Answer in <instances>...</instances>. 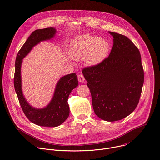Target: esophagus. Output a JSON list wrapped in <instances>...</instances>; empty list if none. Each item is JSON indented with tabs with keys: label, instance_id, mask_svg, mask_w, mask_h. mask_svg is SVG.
Returning <instances> with one entry per match:
<instances>
[{
	"label": "esophagus",
	"instance_id": "1",
	"mask_svg": "<svg viewBox=\"0 0 160 160\" xmlns=\"http://www.w3.org/2000/svg\"><path fill=\"white\" fill-rule=\"evenodd\" d=\"M78 80L79 81V82H81V83H83L85 81V78H84V77L82 74H79L78 76Z\"/></svg>",
	"mask_w": 160,
	"mask_h": 160
}]
</instances>
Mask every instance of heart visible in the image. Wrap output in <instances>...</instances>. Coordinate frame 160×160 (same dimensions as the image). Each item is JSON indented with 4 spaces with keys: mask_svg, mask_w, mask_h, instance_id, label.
<instances>
[{
    "mask_svg": "<svg viewBox=\"0 0 160 160\" xmlns=\"http://www.w3.org/2000/svg\"><path fill=\"white\" fill-rule=\"evenodd\" d=\"M110 49V43L105 38L83 34L72 40L70 54L75 60L83 58L86 65L96 66L106 59Z\"/></svg>",
    "mask_w": 160,
    "mask_h": 160,
    "instance_id": "obj_1",
    "label": "heart"
}]
</instances>
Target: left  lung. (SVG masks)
Segmentation results:
<instances>
[{"label": "left lung", "instance_id": "1", "mask_svg": "<svg viewBox=\"0 0 160 160\" xmlns=\"http://www.w3.org/2000/svg\"><path fill=\"white\" fill-rule=\"evenodd\" d=\"M113 45L108 57L83 69L96 115L106 121L121 120L136 108L144 80L141 55L126 36L108 32Z\"/></svg>", "mask_w": 160, "mask_h": 160}]
</instances>
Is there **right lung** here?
<instances>
[{
	"mask_svg": "<svg viewBox=\"0 0 160 160\" xmlns=\"http://www.w3.org/2000/svg\"><path fill=\"white\" fill-rule=\"evenodd\" d=\"M55 33L56 29L53 27L34 31L19 50L15 61L14 85L20 106L28 119L41 126L56 127L67 119L69 115L68 97L72 90L78 85L77 76L75 73H71L61 77L56 85L50 102L43 108H36L31 106L23 94L21 78L22 59L34 46L41 41L53 38Z\"/></svg>",
	"mask_w": 160,
	"mask_h": 160,
	"instance_id": "add662e5",
	"label": "right lung"
}]
</instances>
